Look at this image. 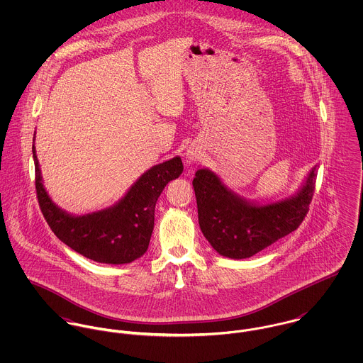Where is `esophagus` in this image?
<instances>
[{"instance_id":"34e87169","label":"esophagus","mask_w":363,"mask_h":363,"mask_svg":"<svg viewBox=\"0 0 363 363\" xmlns=\"http://www.w3.org/2000/svg\"><path fill=\"white\" fill-rule=\"evenodd\" d=\"M199 151H196L194 148H189L187 151H186V160L189 162V163H194L197 159H199Z\"/></svg>"}]
</instances>
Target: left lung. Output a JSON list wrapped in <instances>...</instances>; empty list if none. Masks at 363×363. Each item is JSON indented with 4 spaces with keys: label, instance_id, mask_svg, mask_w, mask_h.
Segmentation results:
<instances>
[{
    "label": "left lung",
    "instance_id": "left-lung-1",
    "mask_svg": "<svg viewBox=\"0 0 363 363\" xmlns=\"http://www.w3.org/2000/svg\"><path fill=\"white\" fill-rule=\"evenodd\" d=\"M315 177L317 164L292 196L259 203L235 193L215 172L201 167L193 180L201 232L218 255L249 259L298 229L309 211Z\"/></svg>",
    "mask_w": 363,
    "mask_h": 363
}]
</instances>
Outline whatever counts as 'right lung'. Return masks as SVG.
I'll return each mask as SVG.
<instances>
[{"label":"right lung","mask_w":363,"mask_h":363,"mask_svg":"<svg viewBox=\"0 0 363 363\" xmlns=\"http://www.w3.org/2000/svg\"><path fill=\"white\" fill-rule=\"evenodd\" d=\"M36 193L39 206L54 235L86 259L102 264H128L145 255L154 230L155 206L170 180L183 172L180 156H174L144 172L113 206L75 215L58 207L49 196L35 147Z\"/></svg>","instance_id":"obj_1"}]
</instances>
